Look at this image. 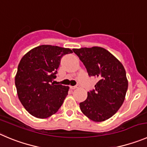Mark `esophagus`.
Here are the masks:
<instances>
[{"mask_svg": "<svg viewBox=\"0 0 147 147\" xmlns=\"http://www.w3.org/2000/svg\"><path fill=\"white\" fill-rule=\"evenodd\" d=\"M77 88H78V86H69V88L72 89V90Z\"/></svg>", "mask_w": 147, "mask_h": 147, "instance_id": "34e87169", "label": "esophagus"}]
</instances>
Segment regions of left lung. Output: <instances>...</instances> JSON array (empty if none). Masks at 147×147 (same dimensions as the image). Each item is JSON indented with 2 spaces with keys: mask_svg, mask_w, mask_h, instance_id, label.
<instances>
[{
  "mask_svg": "<svg viewBox=\"0 0 147 147\" xmlns=\"http://www.w3.org/2000/svg\"><path fill=\"white\" fill-rule=\"evenodd\" d=\"M90 77L97 78L95 89L80 103V110L95 122L105 121L118 111L127 90L126 72L123 64L107 50L101 47L72 49Z\"/></svg>",
  "mask_w": 147,
  "mask_h": 147,
  "instance_id": "8db88e82",
  "label": "left lung"
}]
</instances>
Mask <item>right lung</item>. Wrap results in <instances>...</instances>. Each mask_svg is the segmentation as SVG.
I'll use <instances>...</instances> for the list:
<instances>
[{"instance_id":"obj_1","label":"right lung","mask_w":147,"mask_h":147,"mask_svg":"<svg viewBox=\"0 0 147 147\" xmlns=\"http://www.w3.org/2000/svg\"><path fill=\"white\" fill-rule=\"evenodd\" d=\"M69 49L42 45L34 48L22 58L15 77L19 99L26 110L38 118H47L62 105L69 87L55 85L57 69Z\"/></svg>"}]
</instances>
